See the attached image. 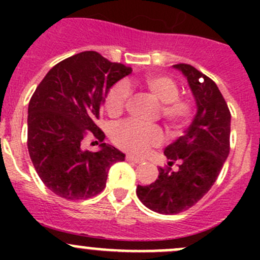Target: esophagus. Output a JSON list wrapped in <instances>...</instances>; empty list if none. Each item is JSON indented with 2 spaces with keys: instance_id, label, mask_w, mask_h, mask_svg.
I'll return each mask as SVG.
<instances>
[{
  "instance_id": "1",
  "label": "esophagus",
  "mask_w": 260,
  "mask_h": 260,
  "mask_svg": "<svg viewBox=\"0 0 260 260\" xmlns=\"http://www.w3.org/2000/svg\"><path fill=\"white\" fill-rule=\"evenodd\" d=\"M125 159L129 162H133V164H142V159L136 158V157H133V156H127L125 157Z\"/></svg>"
}]
</instances>
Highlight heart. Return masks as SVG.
<instances>
[{"instance_id":"obj_1","label":"heart","mask_w":260,"mask_h":260,"mask_svg":"<svg viewBox=\"0 0 260 260\" xmlns=\"http://www.w3.org/2000/svg\"><path fill=\"white\" fill-rule=\"evenodd\" d=\"M142 85L156 98L161 106V115L165 123L172 129L182 127L193 111L191 99L179 96V86L174 80L165 75H147ZM129 98V88L124 81L117 83L106 96V109L108 114L118 115L123 112ZM113 142L118 147L132 154H143L151 147L162 142V133L158 128L143 127L135 122H125L114 128Z\"/></svg>"}]
</instances>
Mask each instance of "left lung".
<instances>
[{
    "mask_svg": "<svg viewBox=\"0 0 260 260\" xmlns=\"http://www.w3.org/2000/svg\"><path fill=\"white\" fill-rule=\"evenodd\" d=\"M174 68L187 79L196 103L195 118L183 136L165 149L169 166L179 161V169L159 167L158 179L136 190L143 205L165 215L179 214L201 200L216 181L230 149L232 115L216 84L188 64Z\"/></svg>",
    "mask_w": 260,
    "mask_h": 260,
    "instance_id": "8db88e82",
    "label": "left lung"
}]
</instances>
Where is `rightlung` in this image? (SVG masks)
Listing matches in <instances>:
<instances>
[{"mask_svg":"<svg viewBox=\"0 0 260 260\" xmlns=\"http://www.w3.org/2000/svg\"><path fill=\"white\" fill-rule=\"evenodd\" d=\"M132 73L95 51L73 55L55 65L28 103L27 148L46 187L67 200H83L106 187L108 171L125 154L101 143L96 152L83 148L88 135L104 140L96 125L112 86Z\"/></svg>","mask_w":260,"mask_h":260,"instance_id":"add662e5","label":"right lung"}]
</instances>
